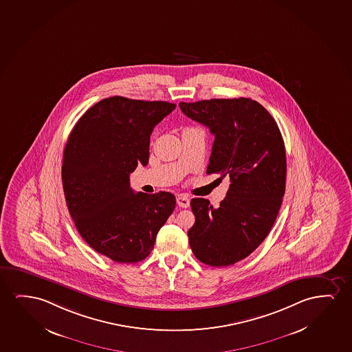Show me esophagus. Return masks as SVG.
I'll return each mask as SVG.
<instances>
[{"label": "esophagus", "instance_id": "esophagus-1", "mask_svg": "<svg viewBox=\"0 0 352 352\" xmlns=\"http://www.w3.org/2000/svg\"><path fill=\"white\" fill-rule=\"evenodd\" d=\"M189 203H190V200H189L188 197H186L184 194L177 195V205L181 206V208H188Z\"/></svg>", "mask_w": 352, "mask_h": 352}]
</instances>
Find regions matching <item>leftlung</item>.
I'll return each mask as SVG.
<instances>
[{"mask_svg":"<svg viewBox=\"0 0 352 352\" xmlns=\"http://www.w3.org/2000/svg\"><path fill=\"white\" fill-rule=\"evenodd\" d=\"M188 118L214 135L206 173L230 181L217 208L194 198L189 245L200 262L228 267L248 257L272 230L286 187V151L272 114L254 100L179 102Z\"/></svg>","mask_w":352,"mask_h":352,"instance_id":"8db88e82","label":"left lung"}]
</instances>
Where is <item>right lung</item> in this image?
<instances>
[{"mask_svg":"<svg viewBox=\"0 0 352 352\" xmlns=\"http://www.w3.org/2000/svg\"><path fill=\"white\" fill-rule=\"evenodd\" d=\"M176 104L112 96L85 112L69 134L61 166L74 226L96 252L138 263L153 250L176 205L168 192L134 193L129 175L148 163L154 126Z\"/></svg>","mask_w":352,"mask_h":352,"instance_id":"right-lung-1","label":"right lung"}]
</instances>
